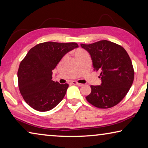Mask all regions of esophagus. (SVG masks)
I'll return each instance as SVG.
<instances>
[{
    "mask_svg": "<svg viewBox=\"0 0 148 148\" xmlns=\"http://www.w3.org/2000/svg\"><path fill=\"white\" fill-rule=\"evenodd\" d=\"M72 84H75V85L78 86H83V84H82L78 83V82H76V81H73V82H72Z\"/></svg>",
    "mask_w": 148,
    "mask_h": 148,
    "instance_id": "1",
    "label": "esophagus"
}]
</instances>
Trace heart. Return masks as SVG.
Instances as JSON below:
<instances>
[{"label": "heart", "instance_id": "heart-1", "mask_svg": "<svg viewBox=\"0 0 148 148\" xmlns=\"http://www.w3.org/2000/svg\"><path fill=\"white\" fill-rule=\"evenodd\" d=\"M83 52H84V51L83 50H78V51H76V55H78V54H79V53H83Z\"/></svg>", "mask_w": 148, "mask_h": 148}]
</instances>
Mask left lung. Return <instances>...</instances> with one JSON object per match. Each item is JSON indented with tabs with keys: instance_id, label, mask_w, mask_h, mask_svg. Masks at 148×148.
Listing matches in <instances>:
<instances>
[{
	"instance_id": "8db88e82",
	"label": "left lung",
	"mask_w": 148,
	"mask_h": 148,
	"mask_svg": "<svg viewBox=\"0 0 148 148\" xmlns=\"http://www.w3.org/2000/svg\"><path fill=\"white\" fill-rule=\"evenodd\" d=\"M81 47L90 54L94 71L101 72L100 86H91L88 101L99 109H108L119 103L132 86L134 71L128 54L123 47L101 40Z\"/></svg>"
}]
</instances>
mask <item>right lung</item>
I'll list each match as a JSON object with an SVG mask.
<instances>
[{
  "instance_id": "right-lung-1",
  "label": "right lung",
  "mask_w": 148,
  "mask_h": 148,
  "mask_svg": "<svg viewBox=\"0 0 148 148\" xmlns=\"http://www.w3.org/2000/svg\"><path fill=\"white\" fill-rule=\"evenodd\" d=\"M76 43L44 42L28 51L18 71V87L25 101L38 111L53 109L61 101L69 84L52 80V70Z\"/></svg>"
}]
</instances>
